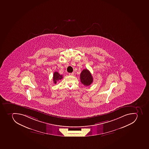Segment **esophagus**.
I'll return each instance as SVG.
<instances>
[{
	"instance_id": "1",
	"label": "esophagus",
	"mask_w": 149,
	"mask_h": 149,
	"mask_svg": "<svg viewBox=\"0 0 149 149\" xmlns=\"http://www.w3.org/2000/svg\"><path fill=\"white\" fill-rule=\"evenodd\" d=\"M69 74L70 75H72V76H73V75H74V73H69Z\"/></svg>"
}]
</instances>
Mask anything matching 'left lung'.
Returning <instances> with one entry per match:
<instances>
[{"label":"left lung","instance_id":"1","mask_svg":"<svg viewBox=\"0 0 149 149\" xmlns=\"http://www.w3.org/2000/svg\"><path fill=\"white\" fill-rule=\"evenodd\" d=\"M93 77L90 72L87 69H84L80 74V81L85 86L90 85L93 82Z\"/></svg>","mask_w":149,"mask_h":149}]
</instances>
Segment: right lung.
Instances as JSON below:
<instances>
[{"mask_svg": "<svg viewBox=\"0 0 149 149\" xmlns=\"http://www.w3.org/2000/svg\"><path fill=\"white\" fill-rule=\"evenodd\" d=\"M63 76L62 75H60L57 72H55L53 74V80L55 84H56L57 81H58L59 80L62 79Z\"/></svg>", "mask_w": 149, "mask_h": 149, "instance_id": "add662e5", "label": "right lung"}]
</instances>
